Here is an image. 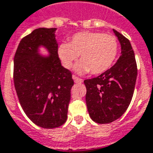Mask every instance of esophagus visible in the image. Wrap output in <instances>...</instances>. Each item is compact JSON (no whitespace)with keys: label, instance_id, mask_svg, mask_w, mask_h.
Listing matches in <instances>:
<instances>
[{"label":"esophagus","instance_id":"esophagus-1","mask_svg":"<svg viewBox=\"0 0 153 153\" xmlns=\"http://www.w3.org/2000/svg\"><path fill=\"white\" fill-rule=\"evenodd\" d=\"M73 79H74V80L75 83H82V82H83V79H82L79 78V77L75 76V75H74V76H73Z\"/></svg>","mask_w":153,"mask_h":153}]
</instances>
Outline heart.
<instances>
[{
	"label": "heart",
	"mask_w": 153,
	"mask_h": 153,
	"mask_svg": "<svg viewBox=\"0 0 153 153\" xmlns=\"http://www.w3.org/2000/svg\"><path fill=\"white\" fill-rule=\"evenodd\" d=\"M119 50V43L113 35L99 32H80L71 37L68 43L59 48V58L65 68L72 67L80 54L81 62L77 65L80 73L100 74L113 65Z\"/></svg>",
	"instance_id": "1"
}]
</instances>
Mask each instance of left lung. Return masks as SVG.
I'll return each instance as SVG.
<instances>
[{"instance_id":"8db88e82","label":"left lung","mask_w":153,"mask_h":153,"mask_svg":"<svg viewBox=\"0 0 153 153\" xmlns=\"http://www.w3.org/2000/svg\"><path fill=\"white\" fill-rule=\"evenodd\" d=\"M121 47L114 66L100 75L84 81L86 105L90 118L99 124L117 120L127 110L133 96L137 66L131 42L113 29Z\"/></svg>"}]
</instances>
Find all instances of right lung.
I'll return each mask as SVG.
<instances>
[{"instance_id": "obj_1", "label": "right lung", "mask_w": 153, "mask_h": 153, "mask_svg": "<svg viewBox=\"0 0 153 153\" xmlns=\"http://www.w3.org/2000/svg\"><path fill=\"white\" fill-rule=\"evenodd\" d=\"M56 28H37L21 41L14 56L13 80L16 94L30 120L40 127H59L66 121L72 73L61 65L55 39ZM42 45L51 55L42 57Z\"/></svg>"}]
</instances>
